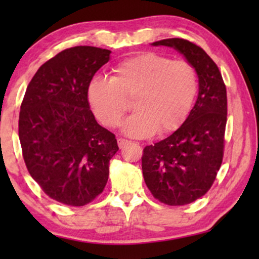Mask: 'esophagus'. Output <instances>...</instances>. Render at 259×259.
I'll return each instance as SVG.
<instances>
[{
	"label": "esophagus",
	"mask_w": 259,
	"mask_h": 259,
	"mask_svg": "<svg viewBox=\"0 0 259 259\" xmlns=\"http://www.w3.org/2000/svg\"><path fill=\"white\" fill-rule=\"evenodd\" d=\"M131 143L130 140H126V139H122V138H119L118 139V145H119V147L120 148H122V147H125L126 145H128Z\"/></svg>",
	"instance_id": "obj_1"
}]
</instances>
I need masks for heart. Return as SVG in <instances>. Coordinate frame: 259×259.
<instances>
[{
  "label": "heart",
  "instance_id": "1",
  "mask_svg": "<svg viewBox=\"0 0 259 259\" xmlns=\"http://www.w3.org/2000/svg\"><path fill=\"white\" fill-rule=\"evenodd\" d=\"M198 91L194 67L185 60H172L157 53H144L123 60L113 69L111 80L94 77L87 98L94 114L109 127L118 126L134 98L136 113L122 123V132L146 138L155 132L176 131L189 115Z\"/></svg>",
  "mask_w": 259,
  "mask_h": 259
}]
</instances>
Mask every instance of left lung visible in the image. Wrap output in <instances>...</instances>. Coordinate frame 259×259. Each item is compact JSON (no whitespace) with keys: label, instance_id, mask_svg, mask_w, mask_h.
Returning <instances> with one entry per match:
<instances>
[{"label":"left lung","instance_id":"1","mask_svg":"<svg viewBox=\"0 0 259 259\" xmlns=\"http://www.w3.org/2000/svg\"><path fill=\"white\" fill-rule=\"evenodd\" d=\"M152 46L176 49L194 67L198 97L185 121L166 139L144 148L143 175L154 198L177 206L203 197L223 160L228 114L226 88L218 67L200 47L184 38Z\"/></svg>","mask_w":259,"mask_h":259}]
</instances>
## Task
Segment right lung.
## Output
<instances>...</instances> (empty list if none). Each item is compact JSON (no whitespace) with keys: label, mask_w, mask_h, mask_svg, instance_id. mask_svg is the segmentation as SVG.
<instances>
[{"label":"right lung","mask_w":259,"mask_h":259,"mask_svg":"<svg viewBox=\"0 0 259 259\" xmlns=\"http://www.w3.org/2000/svg\"><path fill=\"white\" fill-rule=\"evenodd\" d=\"M111 53L91 46L65 49L37 69L24 94L19 119L24 162L59 203L83 206L107 184L119 147L95 120L87 88Z\"/></svg>","instance_id":"obj_1"}]
</instances>
